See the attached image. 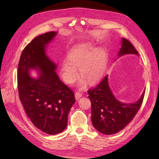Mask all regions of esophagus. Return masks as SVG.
I'll return each instance as SVG.
<instances>
[{"label":"esophagus","mask_w":159,"mask_h":159,"mask_svg":"<svg viewBox=\"0 0 159 159\" xmlns=\"http://www.w3.org/2000/svg\"><path fill=\"white\" fill-rule=\"evenodd\" d=\"M82 96V94L81 93H80L79 92H77L75 93V98L77 101H78Z\"/></svg>","instance_id":"obj_1"}]
</instances>
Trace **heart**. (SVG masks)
Listing matches in <instances>:
<instances>
[{"label":"heart","mask_w":159,"mask_h":159,"mask_svg":"<svg viewBox=\"0 0 159 159\" xmlns=\"http://www.w3.org/2000/svg\"><path fill=\"white\" fill-rule=\"evenodd\" d=\"M107 63V55L101 48L94 49L89 43L74 46L70 50L69 58H65L61 64V75L63 80L72 83L78 75L77 68L82 77L79 86L81 89L85 88L87 81L94 84L103 76Z\"/></svg>","instance_id":"heart-1"}]
</instances>
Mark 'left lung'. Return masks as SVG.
I'll use <instances>...</instances> for the list:
<instances>
[{
	"label": "left lung",
	"instance_id": "obj_1",
	"mask_svg": "<svg viewBox=\"0 0 159 159\" xmlns=\"http://www.w3.org/2000/svg\"><path fill=\"white\" fill-rule=\"evenodd\" d=\"M128 54L139 55L133 45L128 39L122 38L118 58ZM88 94L91 102V120L94 127L101 133L112 134L122 130L132 121L142 104L145 90L136 102H122L112 94L107 75L96 87L89 90Z\"/></svg>",
	"mask_w": 159,
	"mask_h": 159
}]
</instances>
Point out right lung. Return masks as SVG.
Wrapping results in <instances>:
<instances>
[{"instance_id": "right-lung-1", "label": "right lung", "mask_w": 159, "mask_h": 159, "mask_svg": "<svg viewBox=\"0 0 159 159\" xmlns=\"http://www.w3.org/2000/svg\"><path fill=\"white\" fill-rule=\"evenodd\" d=\"M57 35L52 31L34 38L22 51L17 69L19 96L26 115L37 128L49 134L66 128L75 102L74 92L55 72L57 65L46 54L47 45ZM31 70L39 72L36 78L30 75Z\"/></svg>"}]
</instances>
